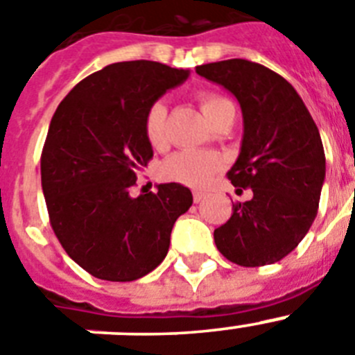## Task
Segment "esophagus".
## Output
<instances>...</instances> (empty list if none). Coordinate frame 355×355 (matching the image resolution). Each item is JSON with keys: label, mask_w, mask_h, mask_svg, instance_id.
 <instances>
[{"label": "esophagus", "mask_w": 355, "mask_h": 355, "mask_svg": "<svg viewBox=\"0 0 355 355\" xmlns=\"http://www.w3.org/2000/svg\"><path fill=\"white\" fill-rule=\"evenodd\" d=\"M205 198H207V194L201 193V191H194V193H193V200H194V203H200V201H203Z\"/></svg>", "instance_id": "esophagus-1"}]
</instances>
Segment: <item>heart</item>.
Listing matches in <instances>:
<instances>
[{"instance_id":"1","label":"heart","mask_w":355,"mask_h":355,"mask_svg":"<svg viewBox=\"0 0 355 355\" xmlns=\"http://www.w3.org/2000/svg\"><path fill=\"white\" fill-rule=\"evenodd\" d=\"M198 101L203 110L205 117L211 122L215 121L220 110L233 103L224 96L214 92H200ZM166 105L162 101L152 103L145 112L144 132L150 147L162 148L168 141L166 135ZM223 168V157L215 152L208 150H180L164 159L161 164V177L168 182L189 185V187H205L215 173Z\"/></svg>"}]
</instances>
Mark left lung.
<instances>
[{
    "mask_svg": "<svg viewBox=\"0 0 355 355\" xmlns=\"http://www.w3.org/2000/svg\"><path fill=\"white\" fill-rule=\"evenodd\" d=\"M196 73L236 96L243 114L240 155L227 171L252 200L233 203L214 231L218 252L245 268L284 259L317 217L326 155L312 115L293 85L247 59L196 66Z\"/></svg>",
    "mask_w": 355,
    "mask_h": 355,
    "instance_id": "left-lung-1",
    "label": "left lung"
}]
</instances>
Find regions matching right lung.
<instances>
[{
	"label": "right lung",
	"mask_w": 355,
	"mask_h": 355,
	"mask_svg": "<svg viewBox=\"0 0 355 355\" xmlns=\"http://www.w3.org/2000/svg\"><path fill=\"white\" fill-rule=\"evenodd\" d=\"M187 77V69L144 59L114 62L78 82L52 117L40 159L49 218L66 254L92 277L131 282L150 273L193 205L175 182L129 194L154 155L145 112Z\"/></svg>",
	"instance_id": "add662e5"
}]
</instances>
